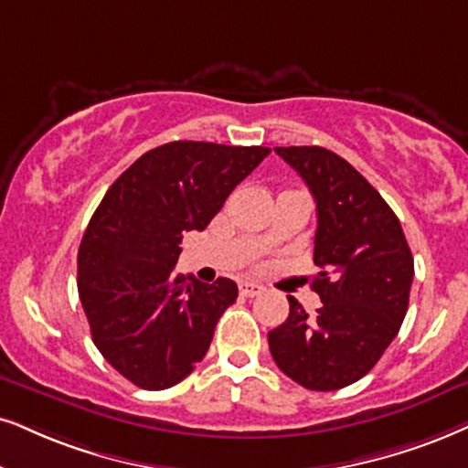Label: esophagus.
Wrapping results in <instances>:
<instances>
[{
	"label": "esophagus",
	"mask_w": 468,
	"mask_h": 468,
	"mask_svg": "<svg viewBox=\"0 0 468 468\" xmlns=\"http://www.w3.org/2000/svg\"><path fill=\"white\" fill-rule=\"evenodd\" d=\"M239 293L246 295V298H254V295L263 293V287L259 285V282H252V281H241L239 282Z\"/></svg>",
	"instance_id": "esophagus-1"
}]
</instances>
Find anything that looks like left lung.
Instances as JSON below:
<instances>
[{
    "instance_id": "8db88e82",
    "label": "left lung",
    "mask_w": 468,
    "mask_h": 468,
    "mask_svg": "<svg viewBox=\"0 0 468 468\" xmlns=\"http://www.w3.org/2000/svg\"><path fill=\"white\" fill-rule=\"evenodd\" d=\"M303 176L317 205L315 317L289 295V317L270 330L278 369L311 391L360 380L398 336L415 261L398 216L374 186L322 146L274 149Z\"/></svg>"
}]
</instances>
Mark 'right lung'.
<instances>
[{
  "mask_svg": "<svg viewBox=\"0 0 468 468\" xmlns=\"http://www.w3.org/2000/svg\"><path fill=\"white\" fill-rule=\"evenodd\" d=\"M268 146L179 140L144 153L105 192L77 252V289L97 350L135 387L162 391L194 371L238 298L175 274L186 230H203Z\"/></svg>",
  "mask_w": 468,
  "mask_h": 468,
  "instance_id": "add662e5",
  "label": "right lung"
}]
</instances>
